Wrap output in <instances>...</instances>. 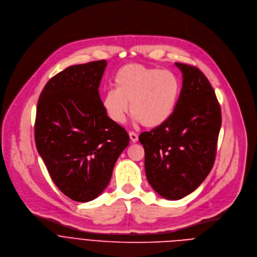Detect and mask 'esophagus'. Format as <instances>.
<instances>
[{
  "instance_id": "esophagus-1",
  "label": "esophagus",
  "mask_w": 257,
  "mask_h": 257,
  "mask_svg": "<svg viewBox=\"0 0 257 257\" xmlns=\"http://www.w3.org/2000/svg\"><path fill=\"white\" fill-rule=\"evenodd\" d=\"M129 137H130V140L132 143H135L138 141V135L134 132H129Z\"/></svg>"
}]
</instances>
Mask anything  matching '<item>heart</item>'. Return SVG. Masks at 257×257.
Returning a JSON list of instances; mask_svg holds the SVG:
<instances>
[{
	"instance_id": "obj_1",
	"label": "heart",
	"mask_w": 257,
	"mask_h": 257,
	"mask_svg": "<svg viewBox=\"0 0 257 257\" xmlns=\"http://www.w3.org/2000/svg\"><path fill=\"white\" fill-rule=\"evenodd\" d=\"M115 88L108 91L102 105L108 117L123 124L129 113L147 128H156L172 116L180 92L177 76L169 70L139 63L121 67L114 78Z\"/></svg>"
}]
</instances>
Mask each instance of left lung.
Masks as SVG:
<instances>
[{"label":"left lung","instance_id":"left-lung-1","mask_svg":"<svg viewBox=\"0 0 257 257\" xmlns=\"http://www.w3.org/2000/svg\"><path fill=\"white\" fill-rule=\"evenodd\" d=\"M176 65L183 73V88L172 116L139 136L147 181L170 201L193 193L210 174L222 124L220 105L205 74L189 64Z\"/></svg>","mask_w":257,"mask_h":257}]
</instances>
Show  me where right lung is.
Returning <instances> with one entry per match:
<instances>
[{
    "mask_svg": "<svg viewBox=\"0 0 257 257\" xmlns=\"http://www.w3.org/2000/svg\"><path fill=\"white\" fill-rule=\"evenodd\" d=\"M106 60L71 65L48 80L36 111L35 143L55 186L85 203L107 188L129 135L106 114L99 85Z\"/></svg>",
    "mask_w": 257,
    "mask_h": 257,
    "instance_id": "add662e5",
    "label": "right lung"
}]
</instances>
